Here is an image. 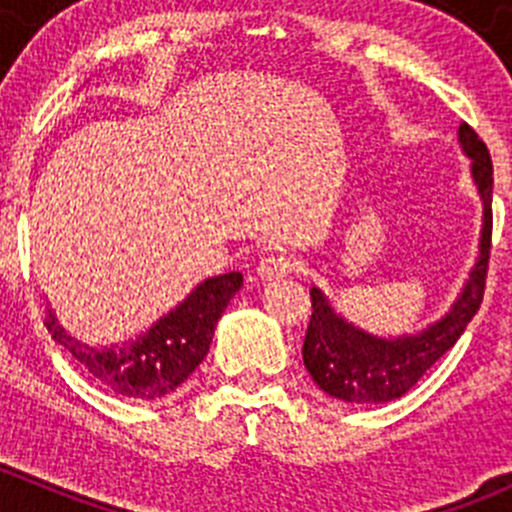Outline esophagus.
<instances>
[{
	"mask_svg": "<svg viewBox=\"0 0 512 512\" xmlns=\"http://www.w3.org/2000/svg\"><path fill=\"white\" fill-rule=\"evenodd\" d=\"M292 270H294L292 257H287L285 252H275V255H267L265 260L260 262L257 275H260V280L270 282V280H280V277L292 275Z\"/></svg>",
	"mask_w": 512,
	"mask_h": 512,
	"instance_id": "1",
	"label": "esophagus"
}]
</instances>
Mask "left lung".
Instances as JSON below:
<instances>
[{"mask_svg": "<svg viewBox=\"0 0 512 512\" xmlns=\"http://www.w3.org/2000/svg\"><path fill=\"white\" fill-rule=\"evenodd\" d=\"M458 141L471 158V173L483 200L480 255L466 287L446 317L423 332L396 339L371 337L339 317L317 287L309 289L312 317L304 334L302 359L322 391L347 404H384L404 396L466 332L483 302L485 275L493 235V160L478 133L468 123L458 128Z\"/></svg>", "mask_w": 512, "mask_h": 512, "instance_id": "8db88e82", "label": "left lung"}]
</instances>
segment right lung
Here are the masks:
<instances>
[{
    "instance_id": "obj_1",
    "label": "right lung",
    "mask_w": 512,
    "mask_h": 512,
    "mask_svg": "<svg viewBox=\"0 0 512 512\" xmlns=\"http://www.w3.org/2000/svg\"><path fill=\"white\" fill-rule=\"evenodd\" d=\"M240 287V272L210 277L146 334L111 347H89L74 339L56 322L51 309L44 324L51 339L74 356L98 384L128 399L153 401L178 389L205 359L215 324Z\"/></svg>"
}]
</instances>
